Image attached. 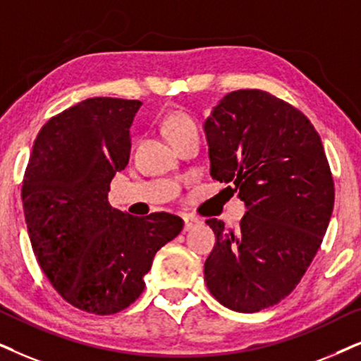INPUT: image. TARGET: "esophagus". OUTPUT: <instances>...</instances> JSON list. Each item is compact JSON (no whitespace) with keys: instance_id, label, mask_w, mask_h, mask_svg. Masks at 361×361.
<instances>
[{"instance_id":"34e87169","label":"esophagus","mask_w":361,"mask_h":361,"mask_svg":"<svg viewBox=\"0 0 361 361\" xmlns=\"http://www.w3.org/2000/svg\"><path fill=\"white\" fill-rule=\"evenodd\" d=\"M196 225H200L198 218H195V216H185V228H183L185 231H190L191 228H195Z\"/></svg>"}]
</instances>
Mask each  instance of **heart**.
Segmentation results:
<instances>
[{"label": "heart", "instance_id": "1", "mask_svg": "<svg viewBox=\"0 0 361 361\" xmlns=\"http://www.w3.org/2000/svg\"><path fill=\"white\" fill-rule=\"evenodd\" d=\"M165 130L166 135L170 136V140L176 138V136L190 133V131H196L195 121L191 120L190 116L183 115V113H173V115L168 116V120L165 121Z\"/></svg>", "mask_w": 361, "mask_h": 361}]
</instances>
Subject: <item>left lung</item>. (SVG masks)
Returning <instances> with one entry per match:
<instances>
[{
  "label": "left lung",
  "mask_w": 361,
  "mask_h": 361,
  "mask_svg": "<svg viewBox=\"0 0 361 361\" xmlns=\"http://www.w3.org/2000/svg\"><path fill=\"white\" fill-rule=\"evenodd\" d=\"M209 175L238 191V228L209 218L216 243L204 281L223 307L253 313L298 285L320 248L335 202L320 135L302 111L267 91L220 99L203 123Z\"/></svg>",
  "instance_id": "1"
}]
</instances>
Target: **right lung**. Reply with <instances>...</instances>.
I'll return each instance as SVG.
<instances>
[{
  "instance_id": "1",
  "label": "right lung",
  "mask_w": 361,
  "mask_h": 361,
  "mask_svg": "<svg viewBox=\"0 0 361 361\" xmlns=\"http://www.w3.org/2000/svg\"><path fill=\"white\" fill-rule=\"evenodd\" d=\"M141 102L88 98L53 116L36 136L23 209L41 270L68 303L111 314L143 293L154 255L183 230L170 213L125 214L109 183L130 159Z\"/></svg>"
}]
</instances>
